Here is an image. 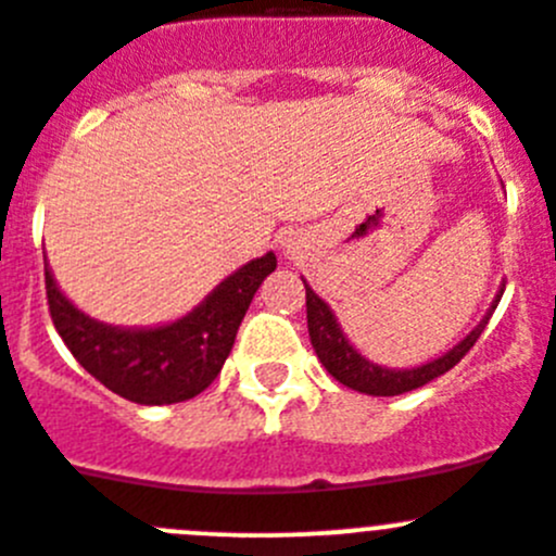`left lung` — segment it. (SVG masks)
Here are the masks:
<instances>
[{"label":"left lung","instance_id":"1","mask_svg":"<svg viewBox=\"0 0 556 556\" xmlns=\"http://www.w3.org/2000/svg\"><path fill=\"white\" fill-rule=\"evenodd\" d=\"M304 288H306V328H309L312 348H315L317 358H320V364L326 366L328 375H331L333 380L342 382V386L353 388V391H361V393H369V396H399V393L415 391V388L432 382L434 377L445 375V371L454 369V366L470 353V348L478 342L483 328H486L492 312L497 309L505 285L500 288L497 299L492 301V309L486 312V317H483V320L478 323V326L472 328L459 344H454V348H451L448 353L440 355V358L429 361V364H421V366H413V369H388V366H380L375 364V361L364 358V355L348 342L344 331L339 328L337 317H333L331 306H328L326 301H323L306 282Z\"/></svg>","mask_w":556,"mask_h":556}]
</instances>
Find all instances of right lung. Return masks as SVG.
I'll return each instance as SVG.
<instances>
[{
  "mask_svg": "<svg viewBox=\"0 0 556 556\" xmlns=\"http://www.w3.org/2000/svg\"><path fill=\"white\" fill-rule=\"evenodd\" d=\"M274 268V252L255 257L223 279L195 309L157 328H118L84 315L56 288L48 263L46 295L59 337L108 391L135 404H174L212 386L230 355L252 295Z\"/></svg>",
  "mask_w": 556,
  "mask_h": 556,
  "instance_id": "add662e5",
  "label": "right lung"
}]
</instances>
